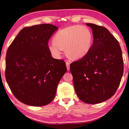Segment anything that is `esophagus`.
Here are the masks:
<instances>
[{
    "label": "esophagus",
    "instance_id": "obj_1",
    "mask_svg": "<svg viewBox=\"0 0 129 129\" xmlns=\"http://www.w3.org/2000/svg\"><path fill=\"white\" fill-rule=\"evenodd\" d=\"M66 67H67V69H68V70H69V69H70V63H69V62L67 61V62L66 63Z\"/></svg>",
    "mask_w": 129,
    "mask_h": 129
}]
</instances>
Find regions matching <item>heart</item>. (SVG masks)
I'll use <instances>...</instances> for the list:
<instances>
[{"instance_id":"obj_1","label":"heart","mask_w":129,"mask_h":129,"mask_svg":"<svg viewBox=\"0 0 129 129\" xmlns=\"http://www.w3.org/2000/svg\"><path fill=\"white\" fill-rule=\"evenodd\" d=\"M93 36L86 26L73 25L58 31L53 38V42L48 44L51 54L60 58L63 49L72 59L77 60L84 57L91 48Z\"/></svg>"}]
</instances>
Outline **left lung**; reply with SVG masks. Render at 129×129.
<instances>
[{
	"label": "left lung",
	"mask_w": 129,
	"mask_h": 129,
	"mask_svg": "<svg viewBox=\"0 0 129 129\" xmlns=\"http://www.w3.org/2000/svg\"><path fill=\"white\" fill-rule=\"evenodd\" d=\"M91 27L93 43L82 59L70 64L76 93L82 102L97 104L116 93L123 73L122 52L119 42L105 27Z\"/></svg>",
	"instance_id": "1"
}]
</instances>
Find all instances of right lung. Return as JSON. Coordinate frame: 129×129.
<instances>
[{"mask_svg":"<svg viewBox=\"0 0 129 129\" xmlns=\"http://www.w3.org/2000/svg\"><path fill=\"white\" fill-rule=\"evenodd\" d=\"M58 29L50 24L24 28L7 50L6 79L16 98L32 106L54 99L58 84L67 71L62 60L54 59L48 42Z\"/></svg>","mask_w":129,"mask_h":129,"instance_id":"right-lung-1","label":"right lung"}]
</instances>
